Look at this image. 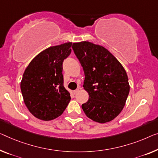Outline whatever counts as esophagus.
Here are the masks:
<instances>
[{
  "instance_id": "esophagus-1",
  "label": "esophagus",
  "mask_w": 158,
  "mask_h": 158,
  "mask_svg": "<svg viewBox=\"0 0 158 158\" xmlns=\"http://www.w3.org/2000/svg\"><path fill=\"white\" fill-rule=\"evenodd\" d=\"M79 89H77L76 90H74V91H73V94H74V95H76V94L79 92Z\"/></svg>"
}]
</instances>
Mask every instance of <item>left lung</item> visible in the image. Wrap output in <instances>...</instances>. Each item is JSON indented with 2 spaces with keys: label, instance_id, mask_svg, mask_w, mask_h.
Listing matches in <instances>:
<instances>
[{
  "label": "left lung",
  "instance_id": "8db88e82",
  "mask_svg": "<svg viewBox=\"0 0 158 158\" xmlns=\"http://www.w3.org/2000/svg\"><path fill=\"white\" fill-rule=\"evenodd\" d=\"M72 49L83 67V87L89 94L82 109L97 123L112 121L123 110L130 91L126 70L103 46L83 41L73 43Z\"/></svg>",
  "mask_w": 158,
  "mask_h": 158
}]
</instances>
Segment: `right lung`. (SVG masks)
I'll use <instances>...</instances> for the list:
<instances>
[{
    "instance_id": "1",
    "label": "right lung",
    "mask_w": 158,
    "mask_h": 158,
    "mask_svg": "<svg viewBox=\"0 0 158 158\" xmlns=\"http://www.w3.org/2000/svg\"><path fill=\"white\" fill-rule=\"evenodd\" d=\"M72 42L42 51L30 62L21 80L23 100L37 118L51 121L62 114L71 97L64 86L62 63L72 52Z\"/></svg>"
}]
</instances>
